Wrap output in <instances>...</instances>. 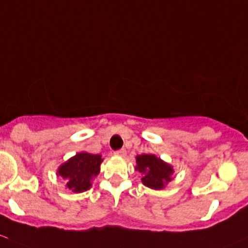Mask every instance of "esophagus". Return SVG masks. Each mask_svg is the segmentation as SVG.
I'll use <instances>...</instances> for the list:
<instances>
[{
	"instance_id": "esophagus-1",
	"label": "esophagus",
	"mask_w": 248,
	"mask_h": 248,
	"mask_svg": "<svg viewBox=\"0 0 248 248\" xmlns=\"http://www.w3.org/2000/svg\"><path fill=\"white\" fill-rule=\"evenodd\" d=\"M116 155V156H120V157H124L127 155V152L124 151V149H119V151H116L115 153H114Z\"/></svg>"
}]
</instances>
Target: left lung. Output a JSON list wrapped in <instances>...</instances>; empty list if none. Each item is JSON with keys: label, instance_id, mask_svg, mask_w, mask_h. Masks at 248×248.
I'll list each match as a JSON object with an SVG mask.
<instances>
[{"label": "left lung", "instance_id": "1", "mask_svg": "<svg viewBox=\"0 0 248 248\" xmlns=\"http://www.w3.org/2000/svg\"><path fill=\"white\" fill-rule=\"evenodd\" d=\"M135 170L141 173V182L151 189H162L173 180L174 168L154 154H141L135 156Z\"/></svg>", "mask_w": 248, "mask_h": 248}]
</instances>
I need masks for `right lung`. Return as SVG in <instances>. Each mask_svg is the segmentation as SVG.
Masks as SVG:
<instances>
[{"instance_id":"right-lung-1","label":"right lung","mask_w":248,"mask_h":248,"mask_svg":"<svg viewBox=\"0 0 248 248\" xmlns=\"http://www.w3.org/2000/svg\"><path fill=\"white\" fill-rule=\"evenodd\" d=\"M102 161L103 159L100 154L80 152L60 165L56 175L66 180V188L74 193L86 192L92 187L94 178L99 175Z\"/></svg>"}]
</instances>
